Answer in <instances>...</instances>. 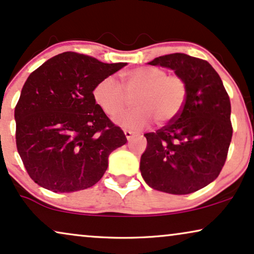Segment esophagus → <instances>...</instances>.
Masks as SVG:
<instances>
[{"instance_id": "obj_1", "label": "esophagus", "mask_w": 254, "mask_h": 254, "mask_svg": "<svg viewBox=\"0 0 254 254\" xmlns=\"http://www.w3.org/2000/svg\"><path fill=\"white\" fill-rule=\"evenodd\" d=\"M124 133H125V137H127V140H131L134 136V133L132 132V131L130 130H124Z\"/></svg>"}]
</instances>
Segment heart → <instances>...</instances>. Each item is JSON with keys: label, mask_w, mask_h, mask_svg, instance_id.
Returning <instances> with one entry per match:
<instances>
[{"label": "heart", "mask_w": 254, "mask_h": 254, "mask_svg": "<svg viewBox=\"0 0 254 254\" xmlns=\"http://www.w3.org/2000/svg\"><path fill=\"white\" fill-rule=\"evenodd\" d=\"M123 86L114 76H107L96 83L93 90L95 102L108 116L115 117L130 104V96H136L134 109L116 118L123 127L139 130L154 120L158 125L173 121L181 113L188 94L186 80L166 69L144 66L122 74Z\"/></svg>", "instance_id": "obj_1"}]
</instances>
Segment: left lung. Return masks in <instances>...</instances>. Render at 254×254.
<instances>
[{"label": "left lung", "instance_id": "left-lung-1", "mask_svg": "<svg viewBox=\"0 0 254 254\" xmlns=\"http://www.w3.org/2000/svg\"><path fill=\"white\" fill-rule=\"evenodd\" d=\"M181 75L188 94L181 113L155 132L145 133L141 177L150 187L170 194H190L218 177L232 138L231 104L221 77L207 60L184 53L148 63Z\"/></svg>", "mask_w": 254, "mask_h": 254}]
</instances>
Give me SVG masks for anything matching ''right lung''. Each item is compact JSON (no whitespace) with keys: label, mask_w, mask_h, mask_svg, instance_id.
<instances>
[{"label":"right lung","mask_w":254,"mask_h":254,"mask_svg":"<svg viewBox=\"0 0 254 254\" xmlns=\"http://www.w3.org/2000/svg\"><path fill=\"white\" fill-rule=\"evenodd\" d=\"M125 65L64 52L30 74L15 107L16 146L36 184L70 192L103 177L108 157L127 137L97 106L93 90Z\"/></svg>","instance_id":"right-lung-1"}]
</instances>
